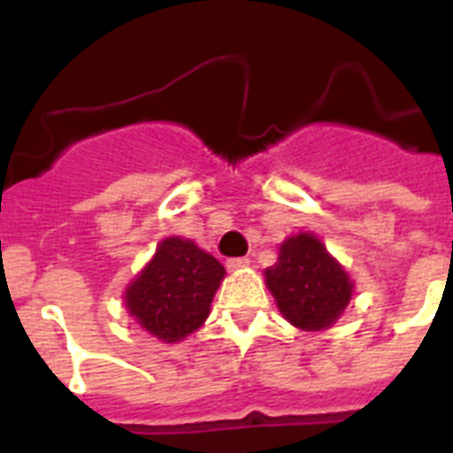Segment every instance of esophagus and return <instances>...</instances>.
<instances>
[{
	"mask_svg": "<svg viewBox=\"0 0 453 453\" xmlns=\"http://www.w3.org/2000/svg\"><path fill=\"white\" fill-rule=\"evenodd\" d=\"M250 265V258H231V261H226V270L229 272H238V270H245V267Z\"/></svg>",
	"mask_w": 453,
	"mask_h": 453,
	"instance_id": "obj_1",
	"label": "esophagus"
}]
</instances>
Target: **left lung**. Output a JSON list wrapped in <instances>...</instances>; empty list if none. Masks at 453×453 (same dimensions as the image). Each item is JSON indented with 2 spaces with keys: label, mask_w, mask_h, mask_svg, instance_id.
I'll use <instances>...</instances> for the list:
<instances>
[{
  "label": "left lung",
  "mask_w": 453,
  "mask_h": 453,
  "mask_svg": "<svg viewBox=\"0 0 453 453\" xmlns=\"http://www.w3.org/2000/svg\"><path fill=\"white\" fill-rule=\"evenodd\" d=\"M265 286L279 313L299 331H326L354 297L349 272L311 231L286 238L265 272Z\"/></svg>",
  "instance_id": "8db88e82"
}]
</instances>
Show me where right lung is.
<instances>
[{
  "mask_svg": "<svg viewBox=\"0 0 453 453\" xmlns=\"http://www.w3.org/2000/svg\"><path fill=\"white\" fill-rule=\"evenodd\" d=\"M224 274L215 256L192 240L170 235L127 286L124 308L140 329L174 345L206 322Z\"/></svg>",
  "mask_w": 453,
  "mask_h": 453,
  "instance_id": "obj_1",
  "label": "right lung"
}]
</instances>
